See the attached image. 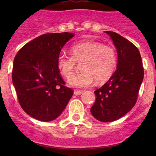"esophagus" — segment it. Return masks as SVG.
<instances>
[{"label":"esophagus","instance_id":"34e87169","mask_svg":"<svg viewBox=\"0 0 156 156\" xmlns=\"http://www.w3.org/2000/svg\"><path fill=\"white\" fill-rule=\"evenodd\" d=\"M82 93H83L82 90H74V94H76V95H80V94H81Z\"/></svg>","mask_w":156,"mask_h":156}]
</instances>
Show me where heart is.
I'll list each match as a JSON object with an SVG mask.
<instances>
[{
    "mask_svg": "<svg viewBox=\"0 0 156 156\" xmlns=\"http://www.w3.org/2000/svg\"><path fill=\"white\" fill-rule=\"evenodd\" d=\"M71 56L64 54L57 58V67L66 78L71 75L76 63H80L81 72L68 80L69 86L87 87L92 84L103 83L113 75L117 67V54L112 47L96 41H85L76 43L70 48Z\"/></svg>",
    "mask_w": 156,
    "mask_h": 156,
    "instance_id": "1",
    "label": "heart"
}]
</instances>
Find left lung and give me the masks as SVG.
I'll return each instance as SVG.
<instances>
[{
	"label": "left lung",
	"mask_w": 156,
	"mask_h": 156,
	"mask_svg": "<svg viewBox=\"0 0 156 156\" xmlns=\"http://www.w3.org/2000/svg\"><path fill=\"white\" fill-rule=\"evenodd\" d=\"M105 33L116 48L117 69L108 82L94 91L96 100L90 112L101 122H112L126 115L136 104L144 68L137 47L115 32Z\"/></svg>",
	"instance_id": "1"
}]
</instances>
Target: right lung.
<instances>
[{
  "label": "right lung",
  "instance_id": "add662e5",
  "mask_svg": "<svg viewBox=\"0 0 156 156\" xmlns=\"http://www.w3.org/2000/svg\"><path fill=\"white\" fill-rule=\"evenodd\" d=\"M73 37L67 32L43 34L25 44L15 57L12 83L19 105L34 119H55L73 94L57 67L62 48Z\"/></svg>",
  "mask_w": 156,
  "mask_h": 156
}]
</instances>
